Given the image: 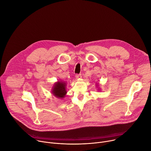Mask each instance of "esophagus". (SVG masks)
<instances>
[{"mask_svg":"<svg viewBox=\"0 0 151 151\" xmlns=\"http://www.w3.org/2000/svg\"><path fill=\"white\" fill-rule=\"evenodd\" d=\"M81 74H79V75H76V79H81Z\"/></svg>","mask_w":151,"mask_h":151,"instance_id":"34e87169","label":"esophagus"}]
</instances>
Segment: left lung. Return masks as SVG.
I'll return each instance as SVG.
<instances>
[{
    "instance_id": "8db88e82",
    "label": "left lung",
    "mask_w": 151,
    "mask_h": 151,
    "mask_svg": "<svg viewBox=\"0 0 151 151\" xmlns=\"http://www.w3.org/2000/svg\"><path fill=\"white\" fill-rule=\"evenodd\" d=\"M97 87H98V86H97ZM98 88H99V87H98ZM98 90H100V88H99V89H98Z\"/></svg>"
}]
</instances>
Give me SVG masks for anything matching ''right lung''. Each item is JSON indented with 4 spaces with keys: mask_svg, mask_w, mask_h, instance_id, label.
<instances>
[{
    "mask_svg": "<svg viewBox=\"0 0 151 151\" xmlns=\"http://www.w3.org/2000/svg\"><path fill=\"white\" fill-rule=\"evenodd\" d=\"M66 82L63 81H58L54 83L51 90V93L55 97L63 99L65 97L67 91H66Z\"/></svg>",
    "mask_w": 151,
    "mask_h": 151,
    "instance_id": "1",
    "label": "right lung"
}]
</instances>
